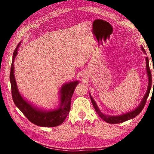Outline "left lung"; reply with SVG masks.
<instances>
[{"label": "left lung", "mask_w": 154, "mask_h": 154, "mask_svg": "<svg viewBox=\"0 0 154 154\" xmlns=\"http://www.w3.org/2000/svg\"><path fill=\"white\" fill-rule=\"evenodd\" d=\"M140 48H141V50L143 51V53L146 54V51L143 48V46H140ZM146 60V70H147V75L148 77V86L147 89V92H146L145 96H143L141 102L139 104V105L137 106V108H135L134 110L131 111L127 112V113H123L122 115H119V116H107V115L104 114L103 113L100 111V109H99L98 106L96 105L95 100H94L92 98V95L90 93V96L91 98V101H92V103L94 106V107L95 109V111L96 113L98 114V116L102 118L104 121L109 124H119V123H122V122H126L127 120H129V119H133L135 117H137L138 115H139L143 109L144 108L145 105L146 103V100H147L148 96L149 94L150 90H151V87H152V74H151V71L149 69V59H148L147 57L145 58ZM153 86H154V82H153Z\"/></svg>", "instance_id": "1"}]
</instances>
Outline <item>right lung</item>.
Here are the masks:
<instances>
[{"mask_svg": "<svg viewBox=\"0 0 154 154\" xmlns=\"http://www.w3.org/2000/svg\"><path fill=\"white\" fill-rule=\"evenodd\" d=\"M21 42L13 54V59L10 72V82L11 85L13 100L17 107L22 112L28 120L32 124L41 127H55L62 124L69 113L71 97L79 81H73L64 83L60 89V105L58 108L52 110H43L32 105L21 95L18 90L14 75V60Z\"/></svg>", "mask_w": 154, "mask_h": 154, "instance_id": "1", "label": "right lung"}]
</instances>
